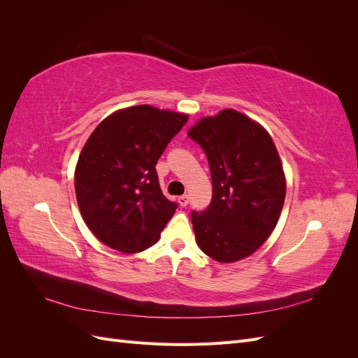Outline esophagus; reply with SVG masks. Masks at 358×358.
<instances>
[{"mask_svg": "<svg viewBox=\"0 0 358 358\" xmlns=\"http://www.w3.org/2000/svg\"><path fill=\"white\" fill-rule=\"evenodd\" d=\"M178 203H179L180 208H185V206L189 203V197H188V196H180V197L178 199Z\"/></svg>", "mask_w": 358, "mask_h": 358, "instance_id": "obj_1", "label": "esophagus"}]
</instances>
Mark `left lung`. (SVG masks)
Wrapping results in <instances>:
<instances>
[{"label": "left lung", "mask_w": 358, "mask_h": 358, "mask_svg": "<svg viewBox=\"0 0 358 358\" xmlns=\"http://www.w3.org/2000/svg\"><path fill=\"white\" fill-rule=\"evenodd\" d=\"M188 136L203 148L212 175V201L191 221L201 251L220 263L252 255L273 233L287 180L267 129L234 109L204 116Z\"/></svg>", "instance_id": "8db88e82"}]
</instances>
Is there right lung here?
I'll return each mask as SVG.
<instances>
[{
  "instance_id": "add662e5",
  "label": "right lung",
  "mask_w": 358,
  "mask_h": 358,
  "mask_svg": "<svg viewBox=\"0 0 358 358\" xmlns=\"http://www.w3.org/2000/svg\"><path fill=\"white\" fill-rule=\"evenodd\" d=\"M187 113L138 104L104 117L74 170L85 224L115 251L136 254L159 241L176 212L161 191L157 161L188 121Z\"/></svg>"
}]
</instances>
